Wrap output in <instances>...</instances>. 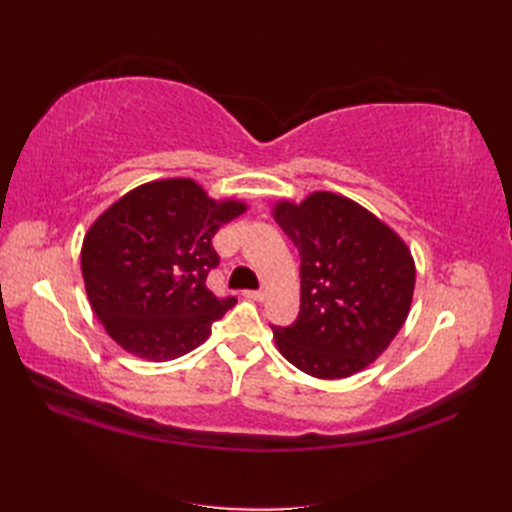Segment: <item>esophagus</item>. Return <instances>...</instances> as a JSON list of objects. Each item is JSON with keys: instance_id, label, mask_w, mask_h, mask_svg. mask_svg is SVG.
<instances>
[{"instance_id": "34e87169", "label": "esophagus", "mask_w": 512, "mask_h": 512, "mask_svg": "<svg viewBox=\"0 0 512 512\" xmlns=\"http://www.w3.org/2000/svg\"><path fill=\"white\" fill-rule=\"evenodd\" d=\"M244 295H246L248 299H253V301H264V299H266V292H264V290H246Z\"/></svg>"}]
</instances>
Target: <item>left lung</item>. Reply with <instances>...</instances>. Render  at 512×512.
<instances>
[{"label":"left lung","instance_id":"obj_1","mask_svg":"<svg viewBox=\"0 0 512 512\" xmlns=\"http://www.w3.org/2000/svg\"><path fill=\"white\" fill-rule=\"evenodd\" d=\"M275 220L301 257V308L273 325L279 352L301 372L345 378L374 363L405 323L416 268L389 226L343 195L279 202Z\"/></svg>","mask_w":512,"mask_h":512}]
</instances>
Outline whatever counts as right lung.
<instances>
[{
    "instance_id": "add662e5",
    "label": "right lung",
    "mask_w": 512,
    "mask_h": 512,
    "mask_svg": "<svg viewBox=\"0 0 512 512\" xmlns=\"http://www.w3.org/2000/svg\"><path fill=\"white\" fill-rule=\"evenodd\" d=\"M215 202L193 180H158L129 191L83 239L85 290L107 334L138 358L171 361L195 350L237 299L206 286L220 255L213 235L244 213Z\"/></svg>"
}]
</instances>
